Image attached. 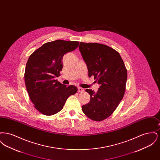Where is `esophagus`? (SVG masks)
Returning a JSON list of instances; mask_svg holds the SVG:
<instances>
[{
  "mask_svg": "<svg viewBox=\"0 0 160 160\" xmlns=\"http://www.w3.org/2000/svg\"><path fill=\"white\" fill-rule=\"evenodd\" d=\"M84 90L83 88H80V87H78V92H83Z\"/></svg>",
  "mask_w": 160,
  "mask_h": 160,
  "instance_id": "obj_1",
  "label": "esophagus"
}]
</instances>
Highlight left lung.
Instances as JSON below:
<instances>
[{
  "instance_id": "1",
  "label": "left lung",
  "mask_w": 160,
  "mask_h": 160,
  "mask_svg": "<svg viewBox=\"0 0 160 160\" xmlns=\"http://www.w3.org/2000/svg\"><path fill=\"white\" fill-rule=\"evenodd\" d=\"M79 50L86 62L89 77H94L100 87L97 93L86 89L90 102L82 106L84 114L95 121H101L113 113L126 90L127 70L119 53L99 43L80 42Z\"/></svg>"
}]
</instances>
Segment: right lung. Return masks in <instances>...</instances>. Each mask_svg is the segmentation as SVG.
I'll use <instances>...</instances> for the list:
<instances>
[{"instance_id": "add662e5", "label": "right lung", "mask_w": 160, "mask_h": 160, "mask_svg": "<svg viewBox=\"0 0 160 160\" xmlns=\"http://www.w3.org/2000/svg\"><path fill=\"white\" fill-rule=\"evenodd\" d=\"M78 41L56 40L44 44L31 54L27 62L24 82L34 107L42 114L51 116L62 110L77 88L67 86L54 80L60 76L64 54L76 49Z\"/></svg>"}]
</instances>
